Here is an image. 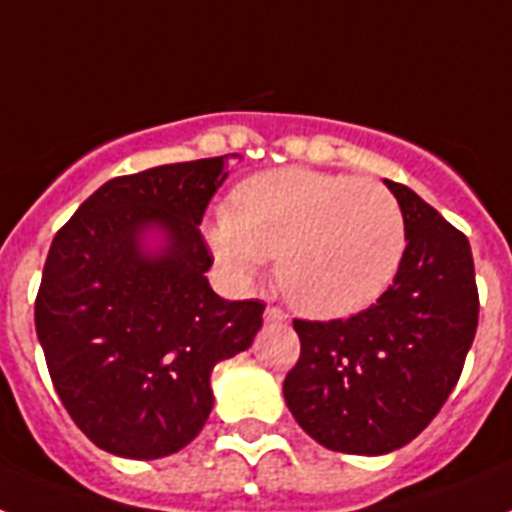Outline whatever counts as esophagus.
Returning a JSON list of instances; mask_svg holds the SVG:
<instances>
[{
	"label": "esophagus",
	"mask_w": 512,
	"mask_h": 512,
	"mask_svg": "<svg viewBox=\"0 0 512 512\" xmlns=\"http://www.w3.org/2000/svg\"><path fill=\"white\" fill-rule=\"evenodd\" d=\"M289 321V315L281 310V307H268L265 310V323H286Z\"/></svg>",
	"instance_id": "34e87169"
}]
</instances>
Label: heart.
Returning <instances> with one entry per match:
<instances>
[{
  "label": "heart",
  "instance_id": "heart-1",
  "mask_svg": "<svg viewBox=\"0 0 512 512\" xmlns=\"http://www.w3.org/2000/svg\"><path fill=\"white\" fill-rule=\"evenodd\" d=\"M228 276L249 284L278 257V286L310 318H344L373 305L405 255V218L373 178L307 168L265 170L207 226Z\"/></svg>",
  "mask_w": 512,
  "mask_h": 512
}]
</instances>
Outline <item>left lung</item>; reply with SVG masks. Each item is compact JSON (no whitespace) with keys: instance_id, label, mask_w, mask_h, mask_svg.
<instances>
[{"instance_id":"1","label":"left lung","mask_w":512,"mask_h":512,"mask_svg":"<svg viewBox=\"0 0 512 512\" xmlns=\"http://www.w3.org/2000/svg\"><path fill=\"white\" fill-rule=\"evenodd\" d=\"M405 218L392 286L347 321H294L302 352L284 400L315 442L386 455L421 434L463 373L479 326L471 244L413 189L386 181Z\"/></svg>"}]
</instances>
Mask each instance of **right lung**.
<instances>
[{"label": "right lung", "instance_id": "right-lung-1", "mask_svg": "<svg viewBox=\"0 0 512 512\" xmlns=\"http://www.w3.org/2000/svg\"><path fill=\"white\" fill-rule=\"evenodd\" d=\"M226 176L228 155L112 178L54 236L36 334L54 392L99 450L157 460L186 447L213 410V368L263 326L260 299L228 302L205 276L199 223Z\"/></svg>", "mask_w": 512, "mask_h": 512}]
</instances>
